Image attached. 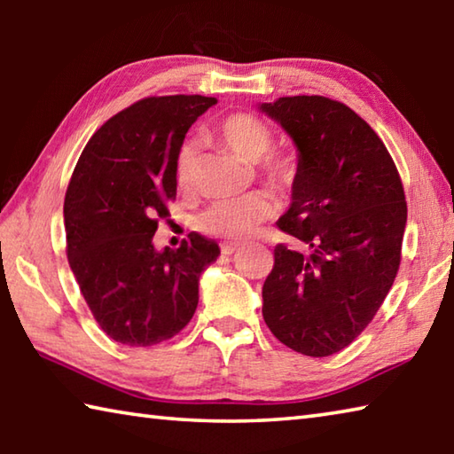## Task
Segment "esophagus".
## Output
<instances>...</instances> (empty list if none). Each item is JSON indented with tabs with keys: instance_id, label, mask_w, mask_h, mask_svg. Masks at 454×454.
Wrapping results in <instances>:
<instances>
[{
	"instance_id": "esophagus-1",
	"label": "esophagus",
	"mask_w": 454,
	"mask_h": 454,
	"mask_svg": "<svg viewBox=\"0 0 454 454\" xmlns=\"http://www.w3.org/2000/svg\"><path fill=\"white\" fill-rule=\"evenodd\" d=\"M220 250H222V254H224V256H232L234 252L240 250V246H238V244H222Z\"/></svg>"
}]
</instances>
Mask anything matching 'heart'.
I'll list each match as a JSON object with an SVG mask.
<instances>
[{"label":"heart","mask_w":454,"mask_h":454,"mask_svg":"<svg viewBox=\"0 0 454 454\" xmlns=\"http://www.w3.org/2000/svg\"><path fill=\"white\" fill-rule=\"evenodd\" d=\"M222 140L244 162H257L262 178L274 188H284L296 178V160L290 153H265L272 148V129L252 114L238 112L222 120L218 128ZM198 158L196 140H184L176 152L174 174L178 186L188 188L194 180ZM274 214V204L264 194L220 200L208 206L198 218V228L204 234L224 240H244L254 234L258 226Z\"/></svg>","instance_id":"obj_1"}]
</instances>
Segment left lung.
<instances>
[{
	"mask_svg": "<svg viewBox=\"0 0 454 454\" xmlns=\"http://www.w3.org/2000/svg\"><path fill=\"white\" fill-rule=\"evenodd\" d=\"M296 145L284 232L306 252L274 248L262 288L272 334L306 356L347 348L372 320L401 264L406 202L401 176L374 129L322 96L258 104Z\"/></svg>",
	"mask_w": 454,
	"mask_h": 454,
	"instance_id": "left-lung-1",
	"label": "left lung"
}]
</instances>
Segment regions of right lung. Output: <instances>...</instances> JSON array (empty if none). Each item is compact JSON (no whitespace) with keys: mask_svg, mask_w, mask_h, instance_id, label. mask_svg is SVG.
I'll use <instances>...</instances> for the list:
<instances>
[{"mask_svg":"<svg viewBox=\"0 0 454 454\" xmlns=\"http://www.w3.org/2000/svg\"><path fill=\"white\" fill-rule=\"evenodd\" d=\"M218 104L206 96L145 98L90 137L64 202L67 260L104 333L126 347H152L188 325L200 276L220 256L192 232L158 250V218L176 196L174 160L190 126Z\"/></svg>","mask_w":454,"mask_h":454,"instance_id":"1","label":"right lung"}]
</instances>
